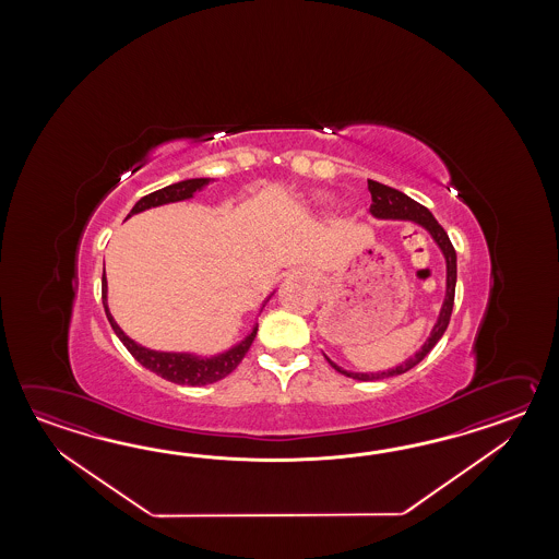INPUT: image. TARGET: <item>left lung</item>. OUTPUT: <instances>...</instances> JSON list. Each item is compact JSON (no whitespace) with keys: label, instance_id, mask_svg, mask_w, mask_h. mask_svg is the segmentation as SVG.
<instances>
[{"label":"left lung","instance_id":"obj_1","mask_svg":"<svg viewBox=\"0 0 559 559\" xmlns=\"http://www.w3.org/2000/svg\"><path fill=\"white\" fill-rule=\"evenodd\" d=\"M368 190L371 193V205H369V214L378 219H405V222H414L417 226L428 229L429 236L438 243L443 258H445V267H448V277H445V299L440 309V318L436 321L433 330L429 333L426 344L421 345V349L414 354V357L405 359L402 366H395L388 371H378V373H356V371H347V369L340 368L337 364H333L330 357L325 359L330 361L335 371L344 373L347 378H354L357 381H373L383 380V378H392V376H400L409 369L417 366L424 357L428 356L429 352L433 349V345L438 344L441 335L448 330V323L452 318L453 297H455V280H457V258H455V250H453L452 241L448 238L445 229L438 224V219L431 215L428 207H424L421 203L414 202L412 198H407L402 191L393 190L390 186H383L380 181L368 179Z\"/></svg>","mask_w":559,"mask_h":559}]
</instances>
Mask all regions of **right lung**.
I'll return each mask as SVG.
<instances>
[{
    "label": "right lung",
    "mask_w": 559,
    "mask_h": 559,
    "mask_svg": "<svg viewBox=\"0 0 559 559\" xmlns=\"http://www.w3.org/2000/svg\"><path fill=\"white\" fill-rule=\"evenodd\" d=\"M210 181H212L210 178L183 179V181L154 191L150 195H143L142 200L131 207L128 217L145 212L150 207H157V205L190 200L195 191H202ZM102 299H104L107 320L111 323L116 335L121 340V344L128 347L131 356L135 357L143 368L154 371L164 380L179 383V385H207V383L224 380L234 369L238 368L239 361L248 354L250 345L255 340V333H258V323H255L251 328V332L239 344L231 345L229 349L217 354V356H195V354H188V352H155V349L143 347L138 342H133L114 320L111 311L107 308L106 270H104V277H102ZM267 299L263 301V306L267 304Z\"/></svg>",
    "instance_id": "add662e5"
}]
</instances>
